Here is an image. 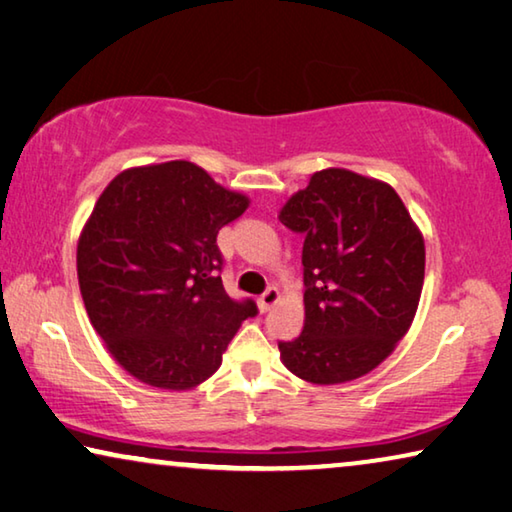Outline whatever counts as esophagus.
Segmentation results:
<instances>
[{
    "label": "esophagus",
    "mask_w": 512,
    "mask_h": 512,
    "mask_svg": "<svg viewBox=\"0 0 512 512\" xmlns=\"http://www.w3.org/2000/svg\"><path fill=\"white\" fill-rule=\"evenodd\" d=\"M278 299H280V292H278V289H276V287H269V289H266V292L257 299L259 310H262V312H269V310L273 308V305L278 303Z\"/></svg>",
    "instance_id": "1"
}]
</instances>
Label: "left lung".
<instances>
[{
  "mask_svg": "<svg viewBox=\"0 0 512 512\" xmlns=\"http://www.w3.org/2000/svg\"><path fill=\"white\" fill-rule=\"evenodd\" d=\"M303 234L305 322L278 342L287 370L342 384L375 370L409 331L425 278V243L384 181L331 167L280 211Z\"/></svg>",
  "mask_w": 512,
  "mask_h": 512,
  "instance_id": "8db88e82",
  "label": "left lung"
}]
</instances>
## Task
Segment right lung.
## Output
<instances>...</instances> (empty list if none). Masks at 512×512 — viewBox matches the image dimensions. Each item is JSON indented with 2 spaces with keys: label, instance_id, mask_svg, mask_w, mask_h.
<instances>
[{
  "label": "right lung",
  "instance_id": "1",
  "mask_svg": "<svg viewBox=\"0 0 512 512\" xmlns=\"http://www.w3.org/2000/svg\"><path fill=\"white\" fill-rule=\"evenodd\" d=\"M248 197L202 167L170 160L124 170L98 197L78 241L82 301L121 368L156 388L186 391L223 363L253 299L234 301L218 232Z\"/></svg>",
  "mask_w": 512,
  "mask_h": 512
}]
</instances>
